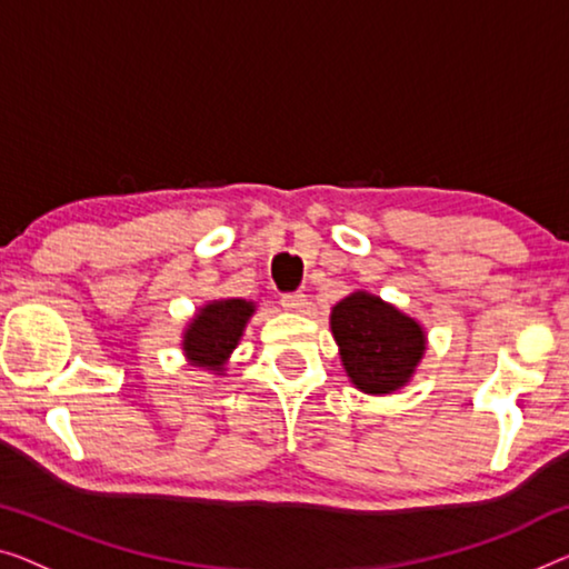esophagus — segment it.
Returning a JSON list of instances; mask_svg holds the SVG:
<instances>
[{
    "label": "esophagus",
    "instance_id": "1",
    "mask_svg": "<svg viewBox=\"0 0 569 569\" xmlns=\"http://www.w3.org/2000/svg\"><path fill=\"white\" fill-rule=\"evenodd\" d=\"M281 307L288 309V311H301L303 307H307V296H303L301 291L283 293V296H281Z\"/></svg>",
    "mask_w": 569,
    "mask_h": 569
}]
</instances>
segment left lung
Returning a JSON list of instances; mask_svg holds the SVG:
<instances>
[{"mask_svg":"<svg viewBox=\"0 0 569 569\" xmlns=\"http://www.w3.org/2000/svg\"><path fill=\"white\" fill-rule=\"evenodd\" d=\"M332 335L352 383L366 393H391L411 378L423 355L417 321L370 293H352L332 309Z\"/></svg>","mask_w":569,"mask_h":569,"instance_id":"left-lung-1","label":"left lung"}]
</instances>
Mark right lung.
Segmentation results:
<instances>
[{"label": "right lung", "mask_w": 569, "mask_h": 569, "mask_svg": "<svg viewBox=\"0 0 569 569\" xmlns=\"http://www.w3.org/2000/svg\"><path fill=\"white\" fill-rule=\"evenodd\" d=\"M252 309L256 307L242 299L214 301L203 307L189 327V332H186V355L201 368L222 370V362L237 347V339L242 337Z\"/></svg>", "instance_id": "add662e5"}]
</instances>
